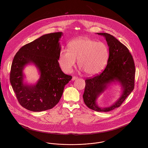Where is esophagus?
<instances>
[{"label": "esophagus", "mask_w": 148, "mask_h": 148, "mask_svg": "<svg viewBox=\"0 0 148 148\" xmlns=\"http://www.w3.org/2000/svg\"><path fill=\"white\" fill-rule=\"evenodd\" d=\"M77 79V77H72V80H75Z\"/></svg>", "instance_id": "obj_1"}]
</instances>
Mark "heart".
<instances>
[{
  "mask_svg": "<svg viewBox=\"0 0 148 148\" xmlns=\"http://www.w3.org/2000/svg\"><path fill=\"white\" fill-rule=\"evenodd\" d=\"M109 51L104 42H97L87 37L73 40L68 49H62L59 63L65 73H70L78 60V65L89 75H95L106 68L108 62Z\"/></svg>",
  "mask_w": 148,
  "mask_h": 148,
  "instance_id": "1",
  "label": "heart"
}]
</instances>
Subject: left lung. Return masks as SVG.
Here are the masks:
<instances>
[{"label": "left lung", "mask_w": 148, "mask_h": 148, "mask_svg": "<svg viewBox=\"0 0 148 148\" xmlns=\"http://www.w3.org/2000/svg\"><path fill=\"white\" fill-rule=\"evenodd\" d=\"M105 37L109 47V57L103 71L85 80L83 95L85 105L97 112H107L119 107L134 88L135 68L133 56L124 44L114 36L106 33H97ZM116 82L121 86L122 92L119 99L112 106L100 107L96 103L99 96L110 84Z\"/></svg>", "instance_id": "8db88e82"}]
</instances>
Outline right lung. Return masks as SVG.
I'll return each mask as SVG.
<instances>
[{"instance_id": "right-lung-1", "label": "right lung", "mask_w": 148, "mask_h": 148, "mask_svg": "<svg viewBox=\"0 0 148 148\" xmlns=\"http://www.w3.org/2000/svg\"><path fill=\"white\" fill-rule=\"evenodd\" d=\"M62 32L45 34L22 47L14 56L10 82L23 107L32 112L50 109L59 103L72 77L64 74L58 62ZM33 63L40 77L35 85L23 82L24 67Z\"/></svg>"}]
</instances>
